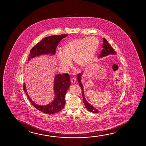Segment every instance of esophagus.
<instances>
[{
  "label": "esophagus",
  "instance_id": "esophagus-1",
  "mask_svg": "<svg viewBox=\"0 0 146 146\" xmlns=\"http://www.w3.org/2000/svg\"><path fill=\"white\" fill-rule=\"evenodd\" d=\"M71 82L73 84H74V83H76V79L75 78H73L71 79Z\"/></svg>",
  "mask_w": 146,
  "mask_h": 146
}]
</instances>
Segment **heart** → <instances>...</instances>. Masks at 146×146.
I'll use <instances>...</instances> for the list:
<instances>
[{
  "instance_id": "obj_1",
  "label": "heart",
  "mask_w": 146,
  "mask_h": 146,
  "mask_svg": "<svg viewBox=\"0 0 146 146\" xmlns=\"http://www.w3.org/2000/svg\"><path fill=\"white\" fill-rule=\"evenodd\" d=\"M99 47V41L95 37L75 38L64 44L56 57L62 68H68L73 59L76 66L83 67L92 61Z\"/></svg>"
}]
</instances>
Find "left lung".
<instances>
[{"instance_id":"1","label":"left lung","mask_w":146,"mask_h":146,"mask_svg":"<svg viewBox=\"0 0 146 146\" xmlns=\"http://www.w3.org/2000/svg\"><path fill=\"white\" fill-rule=\"evenodd\" d=\"M103 49L102 50V51L101 52V53L98 57V58H102V57H106V56H108V55H109L110 54L116 55V52L113 49L112 46H111L110 44L108 43L107 40L104 38H103ZM82 74H83V72L79 73L77 76V79L78 80L79 85V86H80V87L81 88V89H82V96H83V103H84V105L85 106L86 109L89 111L94 113H97L99 112V111L96 108L92 106V105H91L90 103H89L88 101L86 100V98L85 97L84 88H83V86L82 83H81V79H82L81 77H82Z\"/></svg>"}]
</instances>
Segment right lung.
I'll return each mask as SVG.
<instances>
[{"mask_svg": "<svg viewBox=\"0 0 146 146\" xmlns=\"http://www.w3.org/2000/svg\"><path fill=\"white\" fill-rule=\"evenodd\" d=\"M68 36V34L52 35L43 38L35 45L30 50L28 62L31 59L41 55H49L53 56L55 54L56 49L59 42L63 38ZM71 85L70 76L68 73L57 74L55 76L54 81V92L55 97L52 102L46 105H39L36 104L30 99L26 89L25 84L23 85V89L35 108L46 114H53L59 112L65 104V94Z\"/></svg>", "mask_w": 146, "mask_h": 146, "instance_id": "add662e5", "label": "right lung"}]
</instances>
